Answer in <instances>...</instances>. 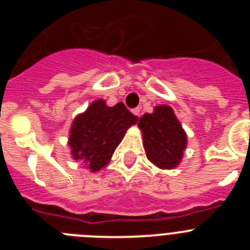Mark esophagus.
Masks as SVG:
<instances>
[{
    "label": "esophagus",
    "instance_id": "obj_1",
    "mask_svg": "<svg viewBox=\"0 0 250 250\" xmlns=\"http://www.w3.org/2000/svg\"><path fill=\"white\" fill-rule=\"evenodd\" d=\"M132 114L136 115V116H140V107H135V109H132Z\"/></svg>",
    "mask_w": 250,
    "mask_h": 250
}]
</instances>
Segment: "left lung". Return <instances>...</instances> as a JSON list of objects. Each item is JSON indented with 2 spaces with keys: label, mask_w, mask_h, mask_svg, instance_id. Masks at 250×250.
I'll return each mask as SVG.
<instances>
[{
  "label": "left lung",
  "mask_w": 250,
  "mask_h": 250,
  "mask_svg": "<svg viewBox=\"0 0 250 250\" xmlns=\"http://www.w3.org/2000/svg\"><path fill=\"white\" fill-rule=\"evenodd\" d=\"M143 130L146 156L161 169H173L180 163L187 146V134L176 120L171 107L156 106L152 114H144L139 121Z\"/></svg>",
  "instance_id": "1"
}]
</instances>
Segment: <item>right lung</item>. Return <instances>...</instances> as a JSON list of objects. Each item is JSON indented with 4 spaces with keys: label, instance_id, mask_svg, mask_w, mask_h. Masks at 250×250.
<instances>
[{
    "label": "right lung",
    "instance_id": "1",
    "mask_svg": "<svg viewBox=\"0 0 250 250\" xmlns=\"http://www.w3.org/2000/svg\"><path fill=\"white\" fill-rule=\"evenodd\" d=\"M136 121L138 116L123 103L109 107L104 100L95 101L72 124L68 140L72 156L98 171L109 163L125 131Z\"/></svg>",
    "mask_w": 250,
    "mask_h": 250
}]
</instances>
